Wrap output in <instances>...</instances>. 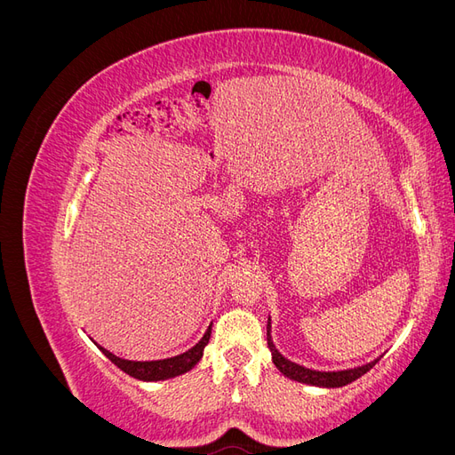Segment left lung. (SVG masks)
Listing matches in <instances>:
<instances>
[{"instance_id": "obj_1", "label": "left lung", "mask_w": 455, "mask_h": 455, "mask_svg": "<svg viewBox=\"0 0 455 455\" xmlns=\"http://www.w3.org/2000/svg\"><path fill=\"white\" fill-rule=\"evenodd\" d=\"M267 347L271 351V359L273 364L277 366V370L281 371L283 376L291 378L294 381L299 383H307V385H315V387H324V389H336V387H343L355 379H359L361 376H364L370 368H374L376 363L379 359L370 361L363 366H355V368H347V370H336V371H323V370H313V368H306L298 363H292L291 359H286L284 355L279 353V349L275 347L273 338H271V316L267 321Z\"/></svg>"}]
</instances>
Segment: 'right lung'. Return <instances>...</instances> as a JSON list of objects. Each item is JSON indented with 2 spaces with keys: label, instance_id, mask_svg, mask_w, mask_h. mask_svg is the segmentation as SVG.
Returning <instances> with one entry per match:
<instances>
[{
  "label": "right lung",
  "instance_id": "right-lung-1",
  "mask_svg": "<svg viewBox=\"0 0 455 455\" xmlns=\"http://www.w3.org/2000/svg\"><path fill=\"white\" fill-rule=\"evenodd\" d=\"M211 332H212V324L206 328L204 336L196 343L194 347L188 349L182 355H176V356H171V359H161V361H127V359H121V356L114 355L112 351L104 349L96 341L94 343H96V347H99L117 368L125 371V374H129L136 379H142V381H163V379L186 374V371H189L201 361L206 343H209V339H211Z\"/></svg>",
  "mask_w": 455,
  "mask_h": 455
}]
</instances>
